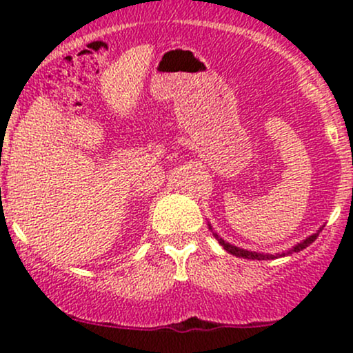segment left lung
Here are the masks:
<instances>
[{"label":"left lung","instance_id":"8db88e82","mask_svg":"<svg viewBox=\"0 0 353 353\" xmlns=\"http://www.w3.org/2000/svg\"><path fill=\"white\" fill-rule=\"evenodd\" d=\"M214 236H216V239L219 241V244H221L222 247H224L225 250H228L229 254H232V255H237V257H242V259H252V261H267V259H274V257H277V255H265V254H257V252H249V250H244V249H239V247H234V245H230V244H228V242H224L222 241L221 237H217V234H214ZM319 237V232L317 234H314V236H310L309 239H305V241L303 242H301V244H297L294 247V252H301L302 249H305V247H309L312 242L315 241V239ZM290 254V252H289ZM279 255H285V254H279Z\"/></svg>","mask_w":353,"mask_h":353}]
</instances>
